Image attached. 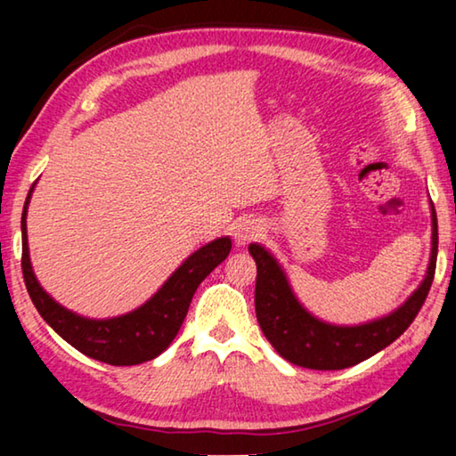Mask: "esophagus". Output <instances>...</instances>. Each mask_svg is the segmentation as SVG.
Here are the masks:
<instances>
[{
	"label": "esophagus",
	"instance_id": "1",
	"mask_svg": "<svg viewBox=\"0 0 456 456\" xmlns=\"http://www.w3.org/2000/svg\"><path fill=\"white\" fill-rule=\"evenodd\" d=\"M261 235V225L256 219H243L235 223L233 227V237L237 245H247L253 239H257Z\"/></svg>",
	"mask_w": 456,
	"mask_h": 456
}]
</instances>
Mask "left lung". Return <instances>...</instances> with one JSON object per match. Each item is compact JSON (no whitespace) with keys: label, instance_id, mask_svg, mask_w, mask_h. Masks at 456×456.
Wrapping results in <instances>:
<instances>
[{"label":"left lung","instance_id":"obj_1","mask_svg":"<svg viewBox=\"0 0 456 456\" xmlns=\"http://www.w3.org/2000/svg\"><path fill=\"white\" fill-rule=\"evenodd\" d=\"M249 253L257 264V322L277 354L291 364L312 370L350 368L395 342L419 315L435 280L438 253L436 211L432 205V253L428 272L420 288L396 312L376 322L362 323V326L344 328L315 320L299 305L281 267L264 247L251 243Z\"/></svg>","mask_w":456,"mask_h":456}]
</instances>
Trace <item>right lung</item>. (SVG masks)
Segmentation results:
<instances>
[{"instance_id":"add662e5","label":"right lung","mask_w":456,"mask_h":456,"mask_svg":"<svg viewBox=\"0 0 456 456\" xmlns=\"http://www.w3.org/2000/svg\"><path fill=\"white\" fill-rule=\"evenodd\" d=\"M32 189L21 213V273L29 297L42 318L84 356L110 366L142 364L163 354L181 330L199 283L229 256L231 239L221 237L200 247L138 310L112 320L80 318L53 302L40 288L29 265L26 215Z\"/></svg>"}]
</instances>
